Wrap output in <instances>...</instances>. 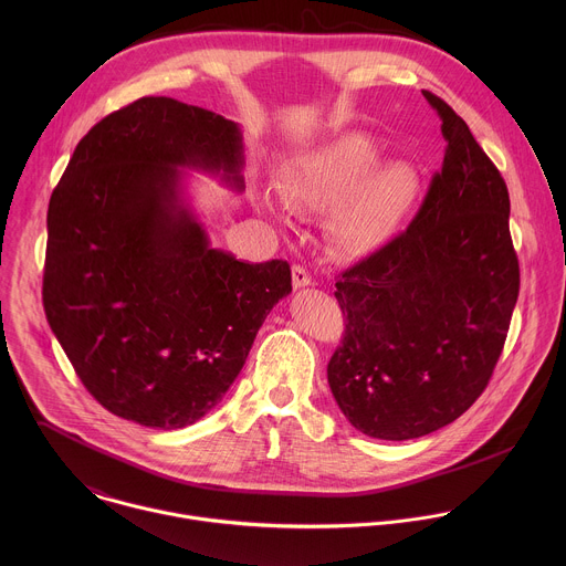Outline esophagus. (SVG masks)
<instances>
[{
    "label": "esophagus",
    "mask_w": 566,
    "mask_h": 566,
    "mask_svg": "<svg viewBox=\"0 0 566 566\" xmlns=\"http://www.w3.org/2000/svg\"><path fill=\"white\" fill-rule=\"evenodd\" d=\"M292 281H294V287H305V285H312V274L303 268V265H294L292 268Z\"/></svg>",
    "instance_id": "1"
}]
</instances>
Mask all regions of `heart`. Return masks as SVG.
<instances>
[{
  "instance_id": "1",
  "label": "heart",
  "mask_w": 566,
  "mask_h": 566,
  "mask_svg": "<svg viewBox=\"0 0 566 566\" xmlns=\"http://www.w3.org/2000/svg\"><path fill=\"white\" fill-rule=\"evenodd\" d=\"M379 144L364 133H346L290 165L281 196L296 211H329L326 238L339 254H364L386 242L413 189L401 161L373 164ZM263 209L276 213L272 198Z\"/></svg>"
}]
</instances>
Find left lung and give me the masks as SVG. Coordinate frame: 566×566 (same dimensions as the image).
Instances as JSON below:
<instances>
[{"label": "left lung", "instance_id": "1", "mask_svg": "<svg viewBox=\"0 0 566 566\" xmlns=\"http://www.w3.org/2000/svg\"><path fill=\"white\" fill-rule=\"evenodd\" d=\"M442 119V169L411 224L335 283L346 316L326 377L348 422L411 440L460 418L484 392L518 298L510 196L467 122Z\"/></svg>", "mask_w": 566, "mask_h": 566}]
</instances>
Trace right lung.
<instances>
[{
	"mask_svg": "<svg viewBox=\"0 0 566 566\" xmlns=\"http://www.w3.org/2000/svg\"><path fill=\"white\" fill-rule=\"evenodd\" d=\"M240 126L171 97L97 122L48 209L43 307L82 386L111 413L180 429L222 401L270 310L292 292L283 259L209 245L182 169L243 189Z\"/></svg>",
	"mask_w": 566,
	"mask_h": 566,
	"instance_id": "obj_1",
	"label": "right lung"
}]
</instances>
